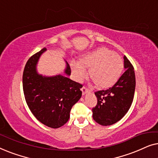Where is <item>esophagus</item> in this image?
<instances>
[{"label": "esophagus", "instance_id": "34e87169", "mask_svg": "<svg viewBox=\"0 0 158 158\" xmlns=\"http://www.w3.org/2000/svg\"><path fill=\"white\" fill-rule=\"evenodd\" d=\"M81 90H82V93H83V95H85V94H87L88 92L90 91V90H88V88H86L85 87H84V86L81 88Z\"/></svg>", "mask_w": 158, "mask_h": 158}]
</instances>
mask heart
Returning <instances> with one entry per match:
<instances>
[{"label":"heart","mask_w":158,"mask_h":158,"mask_svg":"<svg viewBox=\"0 0 158 158\" xmlns=\"http://www.w3.org/2000/svg\"><path fill=\"white\" fill-rule=\"evenodd\" d=\"M71 71L77 82L83 81L87 76L86 70H89V77L98 88L106 89L113 86L118 81L122 73L124 62L117 53L110 49L101 47L92 52L83 55L78 62L70 63Z\"/></svg>","instance_id":"b5f03b06"}]
</instances>
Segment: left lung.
Returning a JSON list of instances; mask_svg holds the SVG:
<instances>
[{
	"label": "left lung",
	"instance_id": "obj_1",
	"mask_svg": "<svg viewBox=\"0 0 158 158\" xmlns=\"http://www.w3.org/2000/svg\"><path fill=\"white\" fill-rule=\"evenodd\" d=\"M124 73L118 81L107 90L95 92L97 104L93 108V118L102 126H109L124 117L132 103L136 81L134 67L124 57Z\"/></svg>",
	"mask_w": 158,
	"mask_h": 158
}]
</instances>
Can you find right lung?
I'll use <instances>...</instances> for the list:
<instances>
[{
	"mask_svg": "<svg viewBox=\"0 0 158 158\" xmlns=\"http://www.w3.org/2000/svg\"><path fill=\"white\" fill-rule=\"evenodd\" d=\"M43 48L28 60L23 73V90L30 111L43 124L51 128L63 126L70 118V110L82 96V84L61 75L45 77L39 75L36 66ZM64 73L70 75L66 62Z\"/></svg>",
	"mask_w": 158,
	"mask_h": 158,
	"instance_id": "right-lung-1",
	"label": "right lung"
}]
</instances>
